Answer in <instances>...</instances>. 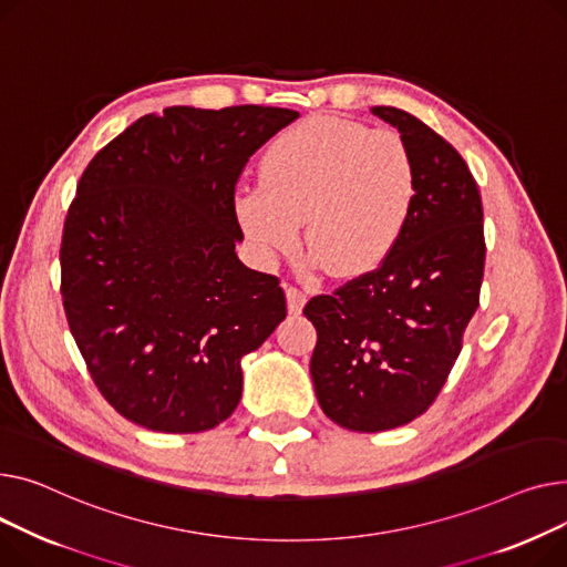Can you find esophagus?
Masks as SVG:
<instances>
[{
	"label": "esophagus",
	"instance_id": "34e87169",
	"mask_svg": "<svg viewBox=\"0 0 567 567\" xmlns=\"http://www.w3.org/2000/svg\"><path fill=\"white\" fill-rule=\"evenodd\" d=\"M286 299H288L290 313H302V309L307 305V292L297 286H286Z\"/></svg>",
	"mask_w": 567,
	"mask_h": 567
}]
</instances>
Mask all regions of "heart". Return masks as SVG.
<instances>
[{"label": "heart", "mask_w": 567, "mask_h": 567, "mask_svg": "<svg viewBox=\"0 0 567 567\" xmlns=\"http://www.w3.org/2000/svg\"><path fill=\"white\" fill-rule=\"evenodd\" d=\"M416 202V162L393 130L316 114L288 127L260 159V185L236 196V215L265 251L302 243L334 277H361L403 240Z\"/></svg>", "instance_id": "b5f03b06"}]
</instances>
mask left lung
I'll return each mask as SVG.
<instances>
[{"mask_svg": "<svg viewBox=\"0 0 567 567\" xmlns=\"http://www.w3.org/2000/svg\"><path fill=\"white\" fill-rule=\"evenodd\" d=\"M371 112L401 132L414 155L410 224L378 270L305 307L318 331V403L354 432L405 425L435 403L478 309L485 268L483 204L467 162L416 116Z\"/></svg>", "mask_w": 567, "mask_h": 567, "instance_id": "1", "label": "left lung"}]
</instances>
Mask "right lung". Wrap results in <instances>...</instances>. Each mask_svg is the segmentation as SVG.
Here are the masks:
<instances>
[{"mask_svg": "<svg viewBox=\"0 0 567 567\" xmlns=\"http://www.w3.org/2000/svg\"><path fill=\"white\" fill-rule=\"evenodd\" d=\"M299 114L166 107L89 162L63 221L61 299L86 371L127 421L204 432L236 412L240 359L286 318L236 245V183Z\"/></svg>", "mask_w": 567, "mask_h": 567, "instance_id": "1", "label": "right lung"}]
</instances>
